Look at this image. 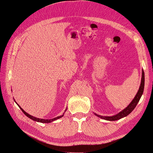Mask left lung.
Returning <instances> with one entry per match:
<instances>
[{"instance_id": "left-lung-1", "label": "left lung", "mask_w": 153, "mask_h": 153, "mask_svg": "<svg viewBox=\"0 0 153 153\" xmlns=\"http://www.w3.org/2000/svg\"><path fill=\"white\" fill-rule=\"evenodd\" d=\"M144 85H145V73H144L143 70H142V77L141 84H140L139 90H138L137 94L135 95L134 99L132 101V102L130 103V104L126 108H124L123 110L121 111V112H120L118 114L114 115L112 117H104V116L98 115L96 114H94L96 115L98 117H100L102 119L108 120V121H115V120H120L123 117H126L127 115H128L130 113H131L132 112V110L135 108V107H136L138 101H140V99L143 93Z\"/></svg>"}]
</instances>
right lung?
<instances>
[{
  "label": "right lung",
  "mask_w": 153,
  "mask_h": 153,
  "mask_svg": "<svg viewBox=\"0 0 153 153\" xmlns=\"http://www.w3.org/2000/svg\"><path fill=\"white\" fill-rule=\"evenodd\" d=\"M17 104V103H16ZM18 106L20 107V108H21V110L22 111V112L27 116V117H28L29 118H30V119H32V120H33V121H38V122H41V123H51V122H52V121H54V120H57V119H59V118H60L61 117H62L63 116V115H62V116H59V117H56V118H52V119H50V120H44V119H39V118H35V117H32V115H29V114H28L27 113H26L25 111L18 105ZM65 110V111H66Z\"/></svg>",
  "instance_id": "add662e5"
}]
</instances>
